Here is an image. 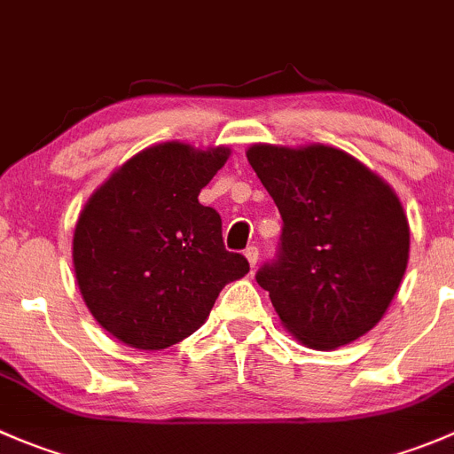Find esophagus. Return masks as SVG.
<instances>
[{
  "label": "esophagus",
  "mask_w": 454,
  "mask_h": 454,
  "mask_svg": "<svg viewBox=\"0 0 454 454\" xmlns=\"http://www.w3.org/2000/svg\"><path fill=\"white\" fill-rule=\"evenodd\" d=\"M246 259H248V263L250 266H257V259H259V248L257 246H248V248H246Z\"/></svg>",
  "instance_id": "1"
}]
</instances>
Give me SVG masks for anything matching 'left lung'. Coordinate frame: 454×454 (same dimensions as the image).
Listing matches in <instances>:
<instances>
[{
  "mask_svg": "<svg viewBox=\"0 0 454 454\" xmlns=\"http://www.w3.org/2000/svg\"><path fill=\"white\" fill-rule=\"evenodd\" d=\"M248 161L281 215L275 259L257 270L286 328L317 350L384 317L403 279L411 228L397 195L348 153L257 144Z\"/></svg>",
  "mask_w": 454,
  "mask_h": 454,
  "instance_id": "1",
  "label": "left lung"
}]
</instances>
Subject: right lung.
<instances>
[{
  "instance_id": "add662e5",
  "label": "right lung",
  "mask_w": 454,
  "mask_h": 454,
  "mask_svg": "<svg viewBox=\"0 0 454 454\" xmlns=\"http://www.w3.org/2000/svg\"><path fill=\"white\" fill-rule=\"evenodd\" d=\"M228 148L160 144L126 161L79 215L73 262L79 290L101 328L139 350L195 333L222 288L250 270L228 253L222 217L200 192Z\"/></svg>"
}]
</instances>
